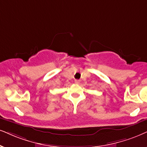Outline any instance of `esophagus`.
<instances>
[{"mask_svg":"<svg viewBox=\"0 0 147 147\" xmlns=\"http://www.w3.org/2000/svg\"><path fill=\"white\" fill-rule=\"evenodd\" d=\"M75 83H77V84H79V83H80V80H78V79L75 80Z\"/></svg>","mask_w":147,"mask_h":147,"instance_id":"1","label":"esophagus"}]
</instances>
